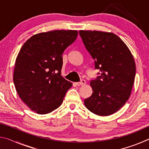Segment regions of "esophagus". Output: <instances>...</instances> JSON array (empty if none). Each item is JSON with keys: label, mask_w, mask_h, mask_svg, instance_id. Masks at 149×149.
Masks as SVG:
<instances>
[{"label": "esophagus", "mask_w": 149, "mask_h": 149, "mask_svg": "<svg viewBox=\"0 0 149 149\" xmlns=\"http://www.w3.org/2000/svg\"><path fill=\"white\" fill-rule=\"evenodd\" d=\"M85 84H86V81H85V80H84V79H82L81 81L80 82H77V83H75V85H77V86H80V85H85Z\"/></svg>", "instance_id": "esophagus-1"}]
</instances>
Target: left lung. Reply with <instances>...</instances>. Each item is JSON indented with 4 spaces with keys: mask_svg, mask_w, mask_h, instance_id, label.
<instances>
[{
    "mask_svg": "<svg viewBox=\"0 0 149 149\" xmlns=\"http://www.w3.org/2000/svg\"><path fill=\"white\" fill-rule=\"evenodd\" d=\"M85 48L100 70L91 81L93 94L84 100L85 107L98 116L116 112L130 98L136 73L134 58L129 48L112 33L80 30Z\"/></svg>",
    "mask_w": 149,
    "mask_h": 149,
    "instance_id": "8db88e82",
    "label": "left lung"
}]
</instances>
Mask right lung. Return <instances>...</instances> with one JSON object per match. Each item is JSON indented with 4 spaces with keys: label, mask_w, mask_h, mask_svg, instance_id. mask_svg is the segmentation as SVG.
<instances>
[{
    "label": "right lung",
    "mask_w": 149,
    "mask_h": 149,
    "mask_svg": "<svg viewBox=\"0 0 149 149\" xmlns=\"http://www.w3.org/2000/svg\"><path fill=\"white\" fill-rule=\"evenodd\" d=\"M77 35V30L39 33L20 49L15 62L14 84L22 101L37 114L56 110L72 87V83L61 76L62 54Z\"/></svg>",
    "instance_id": "add662e5"
}]
</instances>
